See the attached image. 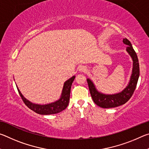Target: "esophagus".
<instances>
[{
  "instance_id": "1",
  "label": "esophagus",
  "mask_w": 149,
  "mask_h": 149,
  "mask_svg": "<svg viewBox=\"0 0 149 149\" xmlns=\"http://www.w3.org/2000/svg\"><path fill=\"white\" fill-rule=\"evenodd\" d=\"M86 70H87V68H86V66H85V65H81V66L79 68V71L80 72H85V71H86Z\"/></svg>"
}]
</instances>
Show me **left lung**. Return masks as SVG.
<instances>
[{"label": "left lung", "mask_w": 149, "mask_h": 149, "mask_svg": "<svg viewBox=\"0 0 149 149\" xmlns=\"http://www.w3.org/2000/svg\"><path fill=\"white\" fill-rule=\"evenodd\" d=\"M123 43L128 45L127 51L132 56L133 62V67L132 74L131 76L129 85L124 90L120 93L115 95H104L99 93L95 89L93 82L89 79H87V84L89 85V91L91 95L93 101L96 104L103 108H110L119 107L124 104L132 97L135 89L137 87L139 77V64L138 58L135 51L129 40L123 39Z\"/></svg>", "instance_id": "obj_1"}]
</instances>
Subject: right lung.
<instances>
[{
	"label": "right lung",
	"mask_w": 149,
	"mask_h": 149,
	"mask_svg": "<svg viewBox=\"0 0 149 149\" xmlns=\"http://www.w3.org/2000/svg\"><path fill=\"white\" fill-rule=\"evenodd\" d=\"M75 79V76H73L70 78V79L67 80L64 83V87L62 89V93L61 98L56 102L50 103L49 104L45 105H40V104H33L26 99H25L24 96L22 95L21 92L19 91L18 88L17 87L18 93L21 97L22 100L25 103L27 107L29 109L33 111V112L37 113L39 114L42 115H49V114H57L61 111L64 110L66 108L68 105L70 101V91H71V87L72 83Z\"/></svg>",
	"instance_id": "obj_1"
}]
</instances>
